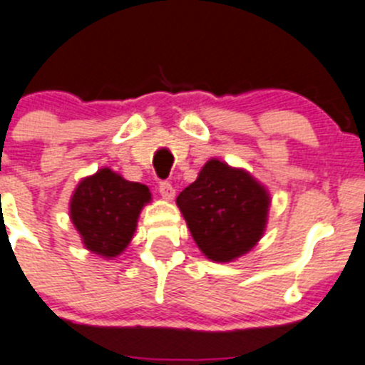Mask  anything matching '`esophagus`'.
I'll use <instances>...</instances> for the list:
<instances>
[{"label": "esophagus", "mask_w": 365, "mask_h": 365, "mask_svg": "<svg viewBox=\"0 0 365 365\" xmlns=\"http://www.w3.org/2000/svg\"><path fill=\"white\" fill-rule=\"evenodd\" d=\"M159 193L163 195V199H168V200L175 197V190H173L172 182H168V180L159 182Z\"/></svg>", "instance_id": "34e87169"}]
</instances>
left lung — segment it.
<instances>
[{"mask_svg": "<svg viewBox=\"0 0 365 365\" xmlns=\"http://www.w3.org/2000/svg\"><path fill=\"white\" fill-rule=\"evenodd\" d=\"M193 240L208 259L230 262L248 253L266 228L269 195L248 172L208 160L177 197Z\"/></svg>", "mask_w": 365, "mask_h": 365, "instance_id": "obj_1", "label": "left lung"}]
</instances>
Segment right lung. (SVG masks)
<instances>
[{
    "label": "right lung",
    "mask_w": 365,
    "mask_h": 365,
    "mask_svg": "<svg viewBox=\"0 0 365 365\" xmlns=\"http://www.w3.org/2000/svg\"><path fill=\"white\" fill-rule=\"evenodd\" d=\"M150 199L145 185L103 168L79 182L70 200V217L90 252L115 257L132 240L137 217Z\"/></svg>",
    "instance_id": "obj_1"
}]
</instances>
